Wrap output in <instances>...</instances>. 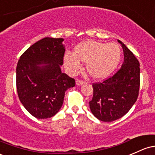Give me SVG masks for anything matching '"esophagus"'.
Wrapping results in <instances>:
<instances>
[{"mask_svg": "<svg viewBox=\"0 0 155 155\" xmlns=\"http://www.w3.org/2000/svg\"><path fill=\"white\" fill-rule=\"evenodd\" d=\"M84 84H85V81H82V80H77V81H76V84H77L78 86H81V85H83Z\"/></svg>", "mask_w": 155, "mask_h": 155, "instance_id": "esophagus-1", "label": "esophagus"}]
</instances>
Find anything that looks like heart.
Instances as JSON below:
<instances>
[{"instance_id": "heart-1", "label": "heart", "mask_w": 155, "mask_h": 155, "mask_svg": "<svg viewBox=\"0 0 155 155\" xmlns=\"http://www.w3.org/2000/svg\"><path fill=\"white\" fill-rule=\"evenodd\" d=\"M122 51L116 43L86 41L74 47V52L64 54L65 67L71 74L81 70V62L86 64L88 73L94 78L101 79L109 76L120 61Z\"/></svg>"}]
</instances>
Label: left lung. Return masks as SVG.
Here are the masks:
<instances>
[{
	"mask_svg": "<svg viewBox=\"0 0 155 155\" xmlns=\"http://www.w3.org/2000/svg\"><path fill=\"white\" fill-rule=\"evenodd\" d=\"M124 61L120 69L101 83L93 84L89 107L95 117L111 122L122 117L137 101L140 89V64L122 41Z\"/></svg>",
	"mask_w": 155,
	"mask_h": 155,
	"instance_id": "1",
	"label": "left lung"
}]
</instances>
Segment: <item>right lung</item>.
<instances>
[{"label": "right lung", "instance_id": "right-lung-1", "mask_svg": "<svg viewBox=\"0 0 155 155\" xmlns=\"http://www.w3.org/2000/svg\"><path fill=\"white\" fill-rule=\"evenodd\" d=\"M63 38H44L23 53L16 68V86L21 104L32 116L46 119L55 115L65 91L75 81L65 73Z\"/></svg>", "mask_w": 155, "mask_h": 155}]
</instances>
